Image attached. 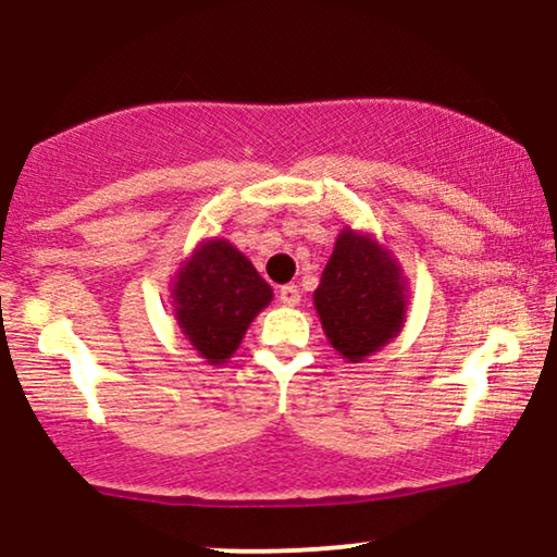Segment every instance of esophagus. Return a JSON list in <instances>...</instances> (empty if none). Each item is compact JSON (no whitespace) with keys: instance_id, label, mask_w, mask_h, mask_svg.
Listing matches in <instances>:
<instances>
[{"instance_id":"34e87169","label":"esophagus","mask_w":557,"mask_h":557,"mask_svg":"<svg viewBox=\"0 0 557 557\" xmlns=\"http://www.w3.org/2000/svg\"><path fill=\"white\" fill-rule=\"evenodd\" d=\"M277 298H280V304H285V306H298L300 290L296 285H283L277 290Z\"/></svg>"}]
</instances>
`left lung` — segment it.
Listing matches in <instances>:
<instances>
[{"instance_id": "left-lung-1", "label": "left lung", "mask_w": 557, "mask_h": 557, "mask_svg": "<svg viewBox=\"0 0 557 557\" xmlns=\"http://www.w3.org/2000/svg\"><path fill=\"white\" fill-rule=\"evenodd\" d=\"M314 306L332 348L361 361L398 335L406 290L398 264L367 235L345 230L322 272Z\"/></svg>"}]
</instances>
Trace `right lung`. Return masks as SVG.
<instances>
[{
    "label": "right lung",
    "instance_id": "1",
    "mask_svg": "<svg viewBox=\"0 0 557 557\" xmlns=\"http://www.w3.org/2000/svg\"><path fill=\"white\" fill-rule=\"evenodd\" d=\"M272 300V287L227 240H207L175 283V311L190 345L212 363L238 348L253 317Z\"/></svg>",
    "mask_w": 557,
    "mask_h": 557
}]
</instances>
